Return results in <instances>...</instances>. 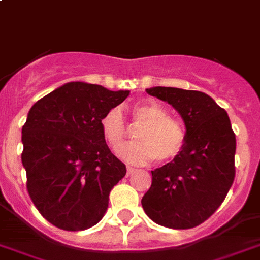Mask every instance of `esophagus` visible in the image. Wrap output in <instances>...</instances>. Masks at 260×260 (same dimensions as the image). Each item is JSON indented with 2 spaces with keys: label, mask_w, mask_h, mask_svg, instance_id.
<instances>
[{
  "label": "esophagus",
  "mask_w": 260,
  "mask_h": 260,
  "mask_svg": "<svg viewBox=\"0 0 260 260\" xmlns=\"http://www.w3.org/2000/svg\"><path fill=\"white\" fill-rule=\"evenodd\" d=\"M135 172V168L132 167H126V176H131V174Z\"/></svg>",
  "instance_id": "obj_1"
}]
</instances>
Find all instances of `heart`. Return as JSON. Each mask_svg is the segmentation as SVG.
Here are the masks:
<instances>
[{"mask_svg":"<svg viewBox=\"0 0 260 260\" xmlns=\"http://www.w3.org/2000/svg\"><path fill=\"white\" fill-rule=\"evenodd\" d=\"M132 124L137 128L134 143L116 150L117 156L131 164H147L154 158L168 162L180 156L186 143L182 124L168 116V111L154 100H141L131 108ZM100 129L112 149H116L126 136L123 112L117 107L107 111L100 120Z\"/></svg>","mask_w":260,"mask_h":260,"instance_id":"1","label":"heart"}]
</instances>
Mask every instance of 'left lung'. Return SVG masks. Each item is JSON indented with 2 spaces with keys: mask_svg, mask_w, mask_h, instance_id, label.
I'll return each instance as SVG.
<instances>
[{
  "mask_svg": "<svg viewBox=\"0 0 260 260\" xmlns=\"http://www.w3.org/2000/svg\"><path fill=\"white\" fill-rule=\"evenodd\" d=\"M147 92L171 104L185 124L186 143L171 162L152 171L141 205L169 229H191L223 202L235 177V135L228 112L201 91L152 87Z\"/></svg>",
  "mask_w": 260,
  "mask_h": 260,
  "instance_id": "left-lung-1",
  "label": "left lung"
}]
</instances>
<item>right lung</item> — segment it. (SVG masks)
I'll use <instances>...</instances> for the list:
<instances>
[{"instance_id":"obj_1","label":"right lung","mask_w":260,"mask_h":260,"mask_svg":"<svg viewBox=\"0 0 260 260\" xmlns=\"http://www.w3.org/2000/svg\"><path fill=\"white\" fill-rule=\"evenodd\" d=\"M129 91L70 82L39 99L22 126L27 191L50 223L86 230L104 217L126 168L108 148L100 120Z\"/></svg>"}]
</instances>
